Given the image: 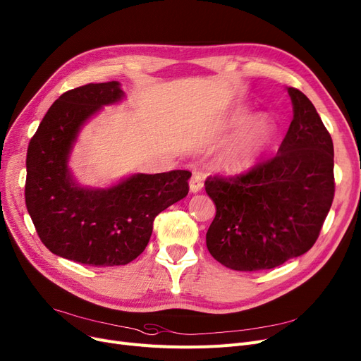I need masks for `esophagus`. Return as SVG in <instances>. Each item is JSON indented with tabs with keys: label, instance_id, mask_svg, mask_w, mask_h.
Wrapping results in <instances>:
<instances>
[{
	"label": "esophagus",
	"instance_id": "1",
	"mask_svg": "<svg viewBox=\"0 0 361 361\" xmlns=\"http://www.w3.org/2000/svg\"><path fill=\"white\" fill-rule=\"evenodd\" d=\"M201 188H203V178H201L200 173L194 171L191 179H190V191L195 194V192L201 191Z\"/></svg>",
	"mask_w": 361,
	"mask_h": 361
}]
</instances>
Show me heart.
<instances>
[{
  "label": "heart",
  "mask_w": 361,
  "mask_h": 361,
  "mask_svg": "<svg viewBox=\"0 0 361 361\" xmlns=\"http://www.w3.org/2000/svg\"><path fill=\"white\" fill-rule=\"evenodd\" d=\"M252 117L250 109L238 108L228 120V130H241L218 157V167L226 175L237 176L253 170L277 136V124L269 115H259L250 122Z\"/></svg>",
  "instance_id": "1"
}]
</instances>
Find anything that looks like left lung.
Listing matches in <instances>:
<instances>
[{
    "label": "left lung",
    "instance_id": "left-lung-1",
    "mask_svg": "<svg viewBox=\"0 0 361 361\" xmlns=\"http://www.w3.org/2000/svg\"><path fill=\"white\" fill-rule=\"evenodd\" d=\"M293 120L279 154L246 175L209 178L210 255L235 271L271 269L307 253L335 195L334 142L311 100L287 87Z\"/></svg>",
    "mask_w": 361,
    "mask_h": 361
}]
</instances>
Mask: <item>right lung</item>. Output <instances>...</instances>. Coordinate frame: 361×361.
<instances>
[{
	"instance_id": "1",
	"label": "right lung",
	"mask_w": 361,
	"mask_h": 361,
	"mask_svg": "<svg viewBox=\"0 0 361 361\" xmlns=\"http://www.w3.org/2000/svg\"><path fill=\"white\" fill-rule=\"evenodd\" d=\"M118 81L87 84L50 106L27 147L26 209L54 255L90 267L126 265L152 234L158 213L188 195V170L135 173L106 188L81 185L69 167L80 130L104 106L121 102Z\"/></svg>"
}]
</instances>
